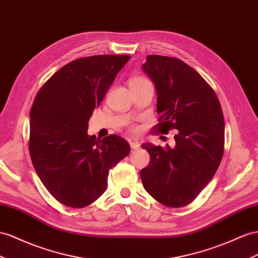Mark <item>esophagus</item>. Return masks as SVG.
<instances>
[{"label":"esophagus","instance_id":"obj_1","mask_svg":"<svg viewBox=\"0 0 258 258\" xmlns=\"http://www.w3.org/2000/svg\"><path fill=\"white\" fill-rule=\"evenodd\" d=\"M130 146H131V148L132 149H138L141 147V145H140V143L138 142H130Z\"/></svg>","mask_w":258,"mask_h":258}]
</instances>
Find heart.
I'll list each match as a JSON object with an SVG mask.
<instances>
[{
  "mask_svg": "<svg viewBox=\"0 0 258 258\" xmlns=\"http://www.w3.org/2000/svg\"><path fill=\"white\" fill-rule=\"evenodd\" d=\"M146 81H147V79H146V78H144V77H134V78H132V79H131L130 84L142 83V82H146ZM130 130H131L132 132H136V131H137V127H136V126H134V125H131V126H130Z\"/></svg>",
  "mask_w": 258,
  "mask_h": 258,
  "instance_id": "obj_1",
  "label": "heart"
}]
</instances>
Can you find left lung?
Masks as SVG:
<instances>
[{"label": "left lung", "instance_id": "left-lung-1", "mask_svg": "<svg viewBox=\"0 0 258 258\" xmlns=\"http://www.w3.org/2000/svg\"><path fill=\"white\" fill-rule=\"evenodd\" d=\"M145 73L156 86L157 134L175 130V147L143 144L150 156L142 169L145 189L171 208L192 203L213 179L224 150V120L214 89L180 58L148 55Z\"/></svg>", "mask_w": 258, "mask_h": 258}]
</instances>
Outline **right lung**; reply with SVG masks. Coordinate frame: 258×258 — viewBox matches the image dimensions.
Listing matches in <instances>:
<instances>
[{
	"instance_id": "obj_1",
	"label": "right lung",
	"mask_w": 258,
	"mask_h": 258,
	"mask_svg": "<svg viewBox=\"0 0 258 258\" xmlns=\"http://www.w3.org/2000/svg\"><path fill=\"white\" fill-rule=\"evenodd\" d=\"M130 55L81 57L55 72L30 110L29 153L43 185L57 202L83 208L107 189L109 171L126 157L130 145L111 134L88 135V121Z\"/></svg>"
}]
</instances>
